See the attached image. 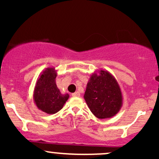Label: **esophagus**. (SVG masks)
Returning a JSON list of instances; mask_svg holds the SVG:
<instances>
[{
	"instance_id": "1",
	"label": "esophagus",
	"mask_w": 159,
	"mask_h": 159,
	"mask_svg": "<svg viewBox=\"0 0 159 159\" xmlns=\"http://www.w3.org/2000/svg\"><path fill=\"white\" fill-rule=\"evenodd\" d=\"M72 96L73 97H78V96H80V93L78 91H76V92H75L74 93L72 94Z\"/></svg>"
}]
</instances>
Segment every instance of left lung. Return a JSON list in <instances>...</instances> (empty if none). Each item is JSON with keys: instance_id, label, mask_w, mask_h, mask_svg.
Returning a JSON list of instances; mask_svg holds the SVG:
<instances>
[{"instance_id": "1", "label": "left lung", "mask_w": 159, "mask_h": 159, "mask_svg": "<svg viewBox=\"0 0 159 159\" xmlns=\"http://www.w3.org/2000/svg\"><path fill=\"white\" fill-rule=\"evenodd\" d=\"M84 98L91 112L98 119L113 117L123 106L119 84L112 74L104 69L91 75Z\"/></svg>"}]
</instances>
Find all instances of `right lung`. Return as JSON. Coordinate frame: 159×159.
I'll use <instances>...</instances> for the list:
<instances>
[{"mask_svg": "<svg viewBox=\"0 0 159 159\" xmlns=\"http://www.w3.org/2000/svg\"><path fill=\"white\" fill-rule=\"evenodd\" d=\"M57 71L48 67L40 73L34 90V103L39 110L48 114H54L63 108L69 98L68 93L63 94L56 84Z\"/></svg>", "mask_w": 159, "mask_h": 159, "instance_id": "1", "label": "right lung"}]
</instances>
